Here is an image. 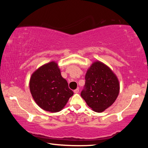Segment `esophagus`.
<instances>
[{
  "label": "esophagus",
  "mask_w": 148,
  "mask_h": 148,
  "mask_svg": "<svg viewBox=\"0 0 148 148\" xmlns=\"http://www.w3.org/2000/svg\"><path fill=\"white\" fill-rule=\"evenodd\" d=\"M74 93H78V92H79V89H75L74 91Z\"/></svg>",
  "instance_id": "34e87169"
}]
</instances>
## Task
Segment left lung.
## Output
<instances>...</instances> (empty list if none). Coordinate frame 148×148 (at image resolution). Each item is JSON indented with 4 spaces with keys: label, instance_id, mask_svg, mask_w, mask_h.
<instances>
[{
    "label": "left lung",
    "instance_id": "1",
    "mask_svg": "<svg viewBox=\"0 0 148 148\" xmlns=\"http://www.w3.org/2000/svg\"><path fill=\"white\" fill-rule=\"evenodd\" d=\"M81 96L96 112H104L116 101L119 92L118 78L109 66L96 61L87 69Z\"/></svg>",
    "mask_w": 148,
    "mask_h": 148
}]
</instances>
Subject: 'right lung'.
<instances>
[{"mask_svg":"<svg viewBox=\"0 0 148 148\" xmlns=\"http://www.w3.org/2000/svg\"><path fill=\"white\" fill-rule=\"evenodd\" d=\"M29 88L38 106L53 113L63 109L74 95L69 88L68 82L62 77L56 61L43 64L32 74Z\"/></svg>","mask_w":148,"mask_h":148,"instance_id":"obj_1","label":"right lung"}]
</instances>
